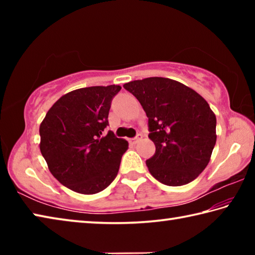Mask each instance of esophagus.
<instances>
[{"mask_svg": "<svg viewBox=\"0 0 255 255\" xmlns=\"http://www.w3.org/2000/svg\"><path fill=\"white\" fill-rule=\"evenodd\" d=\"M141 138H143V135H141L140 132H138L137 135H136V137L133 138V139H132V140H133V143H138V141L141 140Z\"/></svg>", "mask_w": 255, "mask_h": 255, "instance_id": "34e87169", "label": "esophagus"}]
</instances>
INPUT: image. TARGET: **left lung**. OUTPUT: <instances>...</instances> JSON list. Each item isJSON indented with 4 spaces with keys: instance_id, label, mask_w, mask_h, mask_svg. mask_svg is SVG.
Instances as JSON below:
<instances>
[{
    "instance_id": "obj_1",
    "label": "left lung",
    "mask_w": 255,
    "mask_h": 255,
    "mask_svg": "<svg viewBox=\"0 0 255 255\" xmlns=\"http://www.w3.org/2000/svg\"><path fill=\"white\" fill-rule=\"evenodd\" d=\"M132 93L148 118L155 154L146 161L155 179L171 187L184 185L206 169L216 144V116L195 90L165 77L131 81Z\"/></svg>"
}]
</instances>
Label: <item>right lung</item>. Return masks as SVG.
<instances>
[{
	"label": "right lung",
	"mask_w": 255,
	"mask_h": 255,
	"mask_svg": "<svg viewBox=\"0 0 255 255\" xmlns=\"http://www.w3.org/2000/svg\"><path fill=\"white\" fill-rule=\"evenodd\" d=\"M120 90L119 85L74 90L58 99L42 120L40 152L51 174L73 191L98 193L118 174L128 141L105 129Z\"/></svg>",
	"instance_id": "right-lung-1"
}]
</instances>
